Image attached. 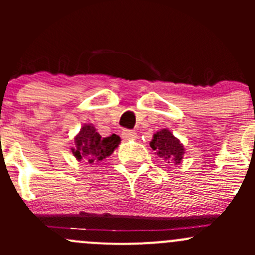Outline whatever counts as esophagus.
<instances>
[{
  "mask_svg": "<svg viewBox=\"0 0 255 255\" xmlns=\"http://www.w3.org/2000/svg\"><path fill=\"white\" fill-rule=\"evenodd\" d=\"M122 138H125V139H135L137 138V133L132 129H123Z\"/></svg>",
  "mask_w": 255,
  "mask_h": 255,
  "instance_id": "esophagus-1",
  "label": "esophagus"
}]
</instances>
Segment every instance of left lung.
I'll list each match as a JSON object with an SVG mask.
<instances>
[{"label": "left lung", "mask_w": 255, "mask_h": 255, "mask_svg": "<svg viewBox=\"0 0 255 255\" xmlns=\"http://www.w3.org/2000/svg\"><path fill=\"white\" fill-rule=\"evenodd\" d=\"M150 146L160 158L174 161L179 164L185 153V149L179 139H176L173 133L168 129H161L154 134L153 140L150 142Z\"/></svg>", "instance_id": "obj_1"}]
</instances>
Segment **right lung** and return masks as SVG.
I'll use <instances>...</instances> for the list:
<instances>
[{"label": "right lung", "instance_id": "right-lung-1", "mask_svg": "<svg viewBox=\"0 0 255 255\" xmlns=\"http://www.w3.org/2000/svg\"><path fill=\"white\" fill-rule=\"evenodd\" d=\"M120 140L117 134L102 138L92 126L85 125L75 138L76 148L73 153L78 159H85L90 164L96 163L111 155Z\"/></svg>", "mask_w": 255, "mask_h": 255}]
</instances>
